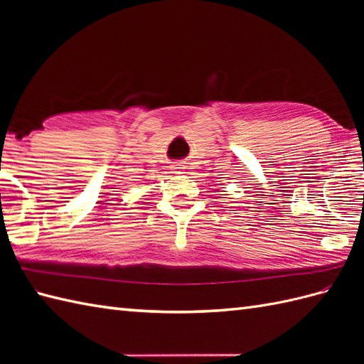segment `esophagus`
I'll use <instances>...</instances> for the list:
<instances>
[{
  "label": "esophagus",
  "mask_w": 364,
  "mask_h": 364,
  "mask_svg": "<svg viewBox=\"0 0 364 364\" xmlns=\"http://www.w3.org/2000/svg\"><path fill=\"white\" fill-rule=\"evenodd\" d=\"M173 168H175V170H178V168H181V167H173Z\"/></svg>",
  "instance_id": "34e87169"
}]
</instances>
